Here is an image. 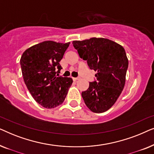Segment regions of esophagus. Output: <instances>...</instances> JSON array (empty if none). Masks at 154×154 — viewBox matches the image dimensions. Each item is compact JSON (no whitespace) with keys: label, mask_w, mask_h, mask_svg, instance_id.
<instances>
[{"label":"esophagus","mask_w":154,"mask_h":154,"mask_svg":"<svg viewBox=\"0 0 154 154\" xmlns=\"http://www.w3.org/2000/svg\"><path fill=\"white\" fill-rule=\"evenodd\" d=\"M73 80L74 81H79V80H80V78H73Z\"/></svg>","instance_id":"34e87169"}]
</instances>
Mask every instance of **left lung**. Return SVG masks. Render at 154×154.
<instances>
[{
  "label": "left lung",
  "mask_w": 154,
  "mask_h": 154,
  "mask_svg": "<svg viewBox=\"0 0 154 154\" xmlns=\"http://www.w3.org/2000/svg\"><path fill=\"white\" fill-rule=\"evenodd\" d=\"M80 57L86 60L90 69L97 71V81L82 92L88 108L94 113L109 110L116 102L125 83L128 60L123 47L104 38L73 41Z\"/></svg>",
  "instance_id": "8db88e82"
}]
</instances>
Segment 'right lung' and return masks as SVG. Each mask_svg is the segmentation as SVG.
<instances>
[{
	"label": "right lung",
	"mask_w": 154,
	"mask_h": 154,
	"mask_svg": "<svg viewBox=\"0 0 154 154\" xmlns=\"http://www.w3.org/2000/svg\"><path fill=\"white\" fill-rule=\"evenodd\" d=\"M70 43L46 41L26 49L20 59L24 83L35 102L46 109L64 102L73 83L71 78L55 76L56 70Z\"/></svg>",
	"instance_id": "add662e5"
}]
</instances>
